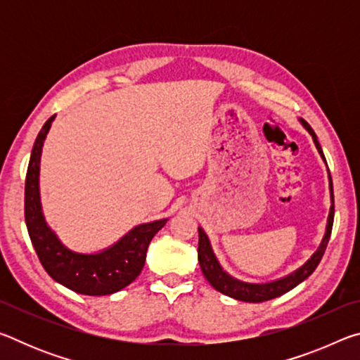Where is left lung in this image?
Returning a JSON list of instances; mask_svg holds the SVG:
<instances>
[{"mask_svg": "<svg viewBox=\"0 0 360 360\" xmlns=\"http://www.w3.org/2000/svg\"><path fill=\"white\" fill-rule=\"evenodd\" d=\"M304 129L309 131V135L313 136V141L316 144V149L319 150L321 157L324 158V152L321 149V144L318 141V136L313 131L311 127L308 125V122L300 120ZM328 181H330V195H332V206H330V212H328V221H327V230L324 235V240H322L321 246L318 251L313 254V257L309 259L307 264L303 266L298 268L297 271L290 273L289 276L278 279V281H271V283H265V284H251V283H243L238 281V279L231 278L222 270V266L219 265V262L216 259L214 252H212L210 240L206 233L203 231L202 227H198V262H200V268H202L205 278L208 279V283L214 288L216 290L221 292L224 295H229L235 300H241V302H249V303H260V302H266L271 300V298H276L279 295L285 294L290 289H294L295 285L304 281L311 273L316 270V266L319 265V262L322 259V255L326 252V248L328 245V240H330V233H332V225H333V214H335V206H333V186H332V178L330 173H328Z\"/></svg>", "mask_w": 360, "mask_h": 360, "instance_id": "1", "label": "left lung"}]
</instances>
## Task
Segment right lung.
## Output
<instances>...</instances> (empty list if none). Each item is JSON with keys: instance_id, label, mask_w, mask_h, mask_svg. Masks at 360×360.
<instances>
[{"instance_id": "right-lung-1", "label": "right lung", "mask_w": 360, "mask_h": 360, "mask_svg": "<svg viewBox=\"0 0 360 360\" xmlns=\"http://www.w3.org/2000/svg\"><path fill=\"white\" fill-rule=\"evenodd\" d=\"M56 115L49 119L36 138L25 179V222L30 240L41 265L65 288L82 295H109L124 289L141 273L150 240L167 219L131 229L114 246L98 254H77L65 248L47 227L39 202V162L44 139Z\"/></svg>"}]
</instances>
